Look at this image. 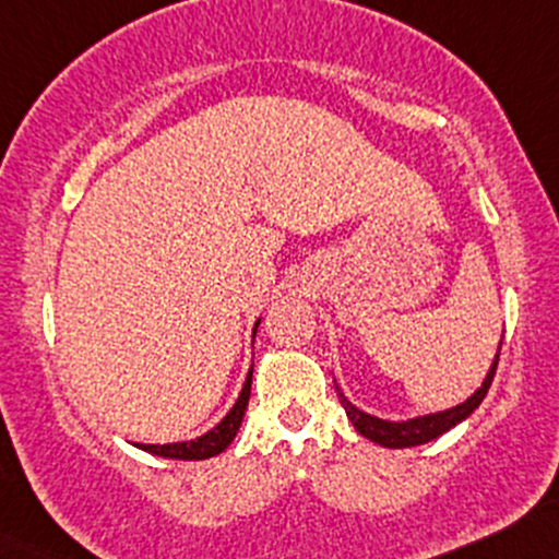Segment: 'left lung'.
<instances>
[{
    "label": "left lung",
    "instance_id": "8db88e82",
    "mask_svg": "<svg viewBox=\"0 0 559 559\" xmlns=\"http://www.w3.org/2000/svg\"><path fill=\"white\" fill-rule=\"evenodd\" d=\"M499 349H501V345H499ZM496 366H499V353H496L493 366H490V371L486 373V379H483L480 388L472 392L464 403H459V406H453V408L438 411V414L416 416V419H406V421L379 419V416H371V414H366V411L355 408L340 388H336V395H340V403H342V408H345L347 419L353 421V427L358 429L364 438L373 440L377 445H384V449H411V445H421V443H429V440L440 438V435L449 432L451 427H456L459 421L467 419L472 411L480 406L483 397L488 395L490 382H493Z\"/></svg>",
    "mask_w": 559,
    "mask_h": 559
}]
</instances>
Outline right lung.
Segmentation results:
<instances>
[{
    "instance_id": "1",
    "label": "right lung",
    "mask_w": 559,
    "mask_h": 559,
    "mask_svg": "<svg viewBox=\"0 0 559 559\" xmlns=\"http://www.w3.org/2000/svg\"><path fill=\"white\" fill-rule=\"evenodd\" d=\"M257 326H260V321L254 323V331H257ZM249 395H251V369H249L247 382H243V388H241V395H238V401L233 403L228 416H225L217 427H212L206 435H201V438H195V440H186V443H164V445L134 443V445L153 453V456L180 459V462H201V459L217 456V453H223L225 449H228V445L233 443V438H236L238 427H241V421H243V414H247Z\"/></svg>"
}]
</instances>
